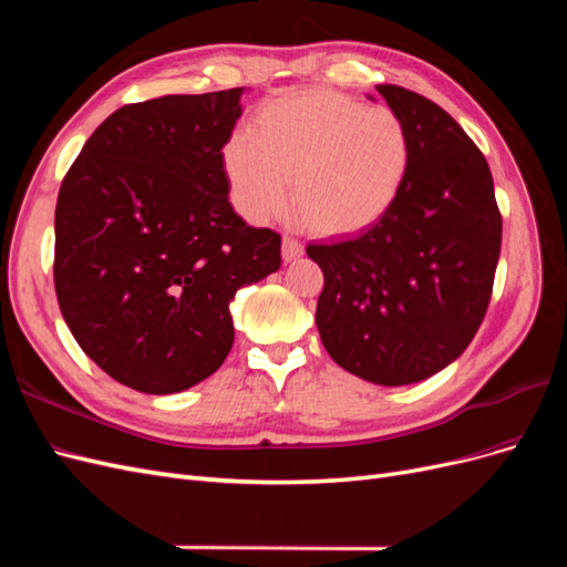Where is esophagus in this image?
Segmentation results:
<instances>
[{"label": "esophagus", "instance_id": "obj_1", "mask_svg": "<svg viewBox=\"0 0 567 567\" xmlns=\"http://www.w3.org/2000/svg\"><path fill=\"white\" fill-rule=\"evenodd\" d=\"M302 252H305V248H302L300 241H296V238H290V236H284L281 255H284L286 262H296L298 257H302Z\"/></svg>", "mask_w": 567, "mask_h": 567}]
</instances>
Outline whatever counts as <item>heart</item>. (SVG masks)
Listing matches in <instances>:
<instances>
[{
	"label": "heart",
	"instance_id": "b5f03b06",
	"mask_svg": "<svg viewBox=\"0 0 567 567\" xmlns=\"http://www.w3.org/2000/svg\"><path fill=\"white\" fill-rule=\"evenodd\" d=\"M411 161L404 120L367 109L331 90H302L267 101L250 134L225 146L238 208L269 221L288 205L317 236L346 238L371 229L398 200Z\"/></svg>",
	"mask_w": 567,
	"mask_h": 567
}]
</instances>
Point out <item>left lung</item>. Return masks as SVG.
Returning <instances> with one entry per match:
<instances>
[{
    "label": "left lung",
    "mask_w": 567,
    "mask_h": 567,
    "mask_svg": "<svg viewBox=\"0 0 567 567\" xmlns=\"http://www.w3.org/2000/svg\"><path fill=\"white\" fill-rule=\"evenodd\" d=\"M375 90L411 140L402 192L371 229L310 244L307 255L323 271L326 352L394 388L431 379L471 346L492 296L502 215L485 156L447 111L398 84Z\"/></svg>",
    "instance_id": "left-lung-1"
}]
</instances>
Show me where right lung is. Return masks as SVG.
I'll list each match as a JSON object with an SVG mask.
<instances>
[{
  "label": "right lung",
  "mask_w": 567,
  "mask_h": 567,
  "mask_svg": "<svg viewBox=\"0 0 567 567\" xmlns=\"http://www.w3.org/2000/svg\"><path fill=\"white\" fill-rule=\"evenodd\" d=\"M244 87L117 109L68 169L54 284L78 346L111 379L173 394L234 346L236 290L281 267V236L229 203L225 144Z\"/></svg>",
  "instance_id": "right-lung-1"
}]
</instances>
